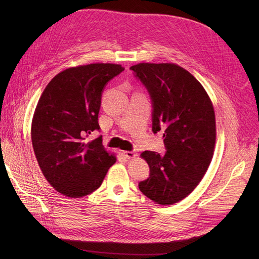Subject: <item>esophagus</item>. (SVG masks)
Masks as SVG:
<instances>
[{"mask_svg":"<svg viewBox=\"0 0 259 259\" xmlns=\"http://www.w3.org/2000/svg\"><path fill=\"white\" fill-rule=\"evenodd\" d=\"M122 154H124V156L126 157V158H128V159H131V158H134L135 156V153L134 152H132V151H122Z\"/></svg>","mask_w":259,"mask_h":259,"instance_id":"34e87169","label":"esophagus"}]
</instances>
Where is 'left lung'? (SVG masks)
<instances>
[{"mask_svg": "<svg viewBox=\"0 0 259 259\" xmlns=\"http://www.w3.org/2000/svg\"><path fill=\"white\" fill-rule=\"evenodd\" d=\"M153 104L152 131H162L167 152L141 154L150 176L139 184L144 195L168 206L187 197L206 174L213 157L216 122L205 88L173 63H139L130 67Z\"/></svg>", "mask_w": 259, "mask_h": 259, "instance_id": "obj_1", "label": "left lung"}]
</instances>
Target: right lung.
Returning <instances> with one entry per match:
<instances>
[{"label":"right lung","mask_w":259,"mask_h":259,"mask_svg":"<svg viewBox=\"0 0 259 259\" xmlns=\"http://www.w3.org/2000/svg\"><path fill=\"white\" fill-rule=\"evenodd\" d=\"M124 71L118 64L95 63L65 69L54 76L37 102L31 122L33 151L47 182L67 197L95 191L116 161L102 138L87 142L99 130L102 91Z\"/></svg>","instance_id":"1"}]
</instances>
